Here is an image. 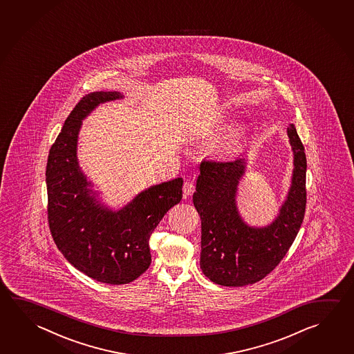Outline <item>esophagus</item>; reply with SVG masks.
<instances>
[{
    "label": "esophagus",
    "instance_id": "1",
    "mask_svg": "<svg viewBox=\"0 0 354 354\" xmlns=\"http://www.w3.org/2000/svg\"><path fill=\"white\" fill-rule=\"evenodd\" d=\"M183 192H184V196H190L192 195V192H195V186H194V183L190 181V180H186L185 183H184V185H183Z\"/></svg>",
    "mask_w": 354,
    "mask_h": 354
}]
</instances>
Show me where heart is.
Returning a JSON list of instances; mask_svg holds the SVG:
<instances>
[{"instance_id": "1", "label": "heart", "mask_w": 354, "mask_h": 354, "mask_svg": "<svg viewBox=\"0 0 354 354\" xmlns=\"http://www.w3.org/2000/svg\"><path fill=\"white\" fill-rule=\"evenodd\" d=\"M231 148H232V147H231V142H226V143L223 144V150H226V151H227V150L231 149Z\"/></svg>"}]
</instances>
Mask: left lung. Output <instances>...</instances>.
Segmentation results:
<instances>
[{
    "label": "left lung",
    "instance_id": "left-lung-1",
    "mask_svg": "<svg viewBox=\"0 0 354 354\" xmlns=\"http://www.w3.org/2000/svg\"><path fill=\"white\" fill-rule=\"evenodd\" d=\"M293 151L291 186L277 216L266 226H250L236 196L246 173V156L200 164L194 206L201 218L200 267L217 285L241 287L266 277L285 257L302 225L306 210L307 160L295 125L287 128Z\"/></svg>",
    "mask_w": 354,
    "mask_h": 354
}]
</instances>
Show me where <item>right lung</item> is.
Returning <instances> with one entry per match:
<instances>
[{
  "label": "right lung",
  "instance_id": "obj_1",
  "mask_svg": "<svg viewBox=\"0 0 354 354\" xmlns=\"http://www.w3.org/2000/svg\"><path fill=\"white\" fill-rule=\"evenodd\" d=\"M123 98L120 92L83 97L50 147L46 168L48 223L57 248L78 271L108 285L129 283L148 270L150 235L183 198V179L175 178L113 210L82 171L77 158L82 122L100 104Z\"/></svg>",
  "mask_w": 354,
  "mask_h": 354
}]
</instances>
